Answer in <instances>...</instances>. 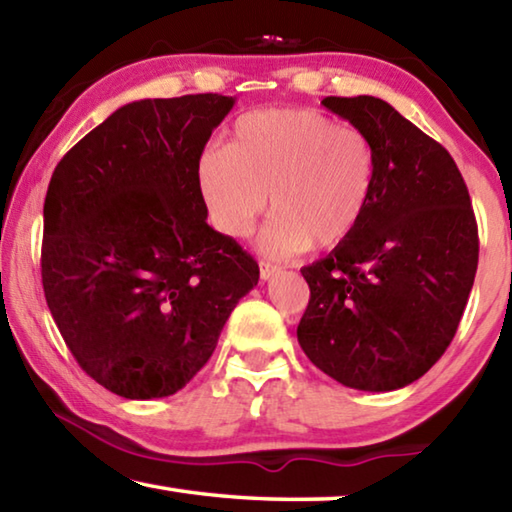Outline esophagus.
I'll return each mask as SVG.
<instances>
[{
	"mask_svg": "<svg viewBox=\"0 0 512 512\" xmlns=\"http://www.w3.org/2000/svg\"><path fill=\"white\" fill-rule=\"evenodd\" d=\"M277 271H280V268L273 266V264H268V262L259 264V277H262V280H271V277H273Z\"/></svg>",
	"mask_w": 512,
	"mask_h": 512,
	"instance_id": "34e87169",
	"label": "esophagus"
}]
</instances>
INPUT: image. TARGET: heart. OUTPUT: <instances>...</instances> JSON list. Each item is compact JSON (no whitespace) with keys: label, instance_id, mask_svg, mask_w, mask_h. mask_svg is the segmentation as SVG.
Instances as JSON below:
<instances>
[{"label":"heart","instance_id":"heart-1","mask_svg":"<svg viewBox=\"0 0 512 512\" xmlns=\"http://www.w3.org/2000/svg\"><path fill=\"white\" fill-rule=\"evenodd\" d=\"M207 216L225 237H246L271 196L275 216L259 246L293 257L348 241L366 216L377 183V153L357 126L314 108H268L241 115L228 146L196 162Z\"/></svg>","mask_w":512,"mask_h":512}]
</instances>
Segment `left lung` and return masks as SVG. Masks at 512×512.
Returning a JSON list of instances; mask_svg holds the SVG:
<instances>
[{
    "label": "left lung",
    "mask_w": 512,
    "mask_h": 512,
    "mask_svg": "<svg viewBox=\"0 0 512 512\" xmlns=\"http://www.w3.org/2000/svg\"><path fill=\"white\" fill-rule=\"evenodd\" d=\"M366 133L377 183L354 235L300 268L309 305L298 343L343 386L395 391L452 343L479 264V228L452 155L375 97H325Z\"/></svg>",
    "instance_id": "left-lung-1"
}]
</instances>
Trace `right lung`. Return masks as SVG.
Wrapping results in <instances>:
<instances>
[{
  "label": "right lung",
  "instance_id": "1",
  "mask_svg": "<svg viewBox=\"0 0 512 512\" xmlns=\"http://www.w3.org/2000/svg\"><path fill=\"white\" fill-rule=\"evenodd\" d=\"M232 97L119 108L51 176L42 289L69 352L126 400L180 391L212 357L259 266L207 225L196 162Z\"/></svg>",
  "mask_w": 512,
  "mask_h": 512
}]
</instances>
